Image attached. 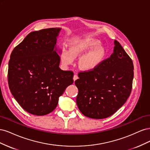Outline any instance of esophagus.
I'll list each match as a JSON object with an SVG mask.
<instances>
[{
    "instance_id": "esophagus-1",
    "label": "esophagus",
    "mask_w": 150,
    "mask_h": 150,
    "mask_svg": "<svg viewBox=\"0 0 150 150\" xmlns=\"http://www.w3.org/2000/svg\"><path fill=\"white\" fill-rule=\"evenodd\" d=\"M78 79V75H76V74L74 75V76H73V80H74V81H75L76 80H77Z\"/></svg>"
}]
</instances>
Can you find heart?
Masks as SVG:
<instances>
[{
    "mask_svg": "<svg viewBox=\"0 0 150 150\" xmlns=\"http://www.w3.org/2000/svg\"><path fill=\"white\" fill-rule=\"evenodd\" d=\"M99 45L100 42L92 38L76 41L71 45L70 51L66 50L62 52V61L66 65H70L73 63L74 59L84 56L80 61V67L84 71H93L101 64L104 56V49L98 47Z\"/></svg>",
    "mask_w": 150,
    "mask_h": 150,
    "instance_id": "b5f03b06",
    "label": "heart"
}]
</instances>
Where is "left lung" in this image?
<instances>
[{
    "label": "left lung",
    "mask_w": 150,
    "mask_h": 150,
    "mask_svg": "<svg viewBox=\"0 0 150 150\" xmlns=\"http://www.w3.org/2000/svg\"><path fill=\"white\" fill-rule=\"evenodd\" d=\"M110 57L96 69L79 72L75 81L78 88L76 103L79 111L90 118L110 116L129 96L133 79V61L117 40Z\"/></svg>",
    "instance_id": "obj_1"
}]
</instances>
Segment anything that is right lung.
Wrapping results in <instances>:
<instances>
[{
  "label": "right lung",
  "instance_id": "obj_1",
  "mask_svg": "<svg viewBox=\"0 0 150 150\" xmlns=\"http://www.w3.org/2000/svg\"><path fill=\"white\" fill-rule=\"evenodd\" d=\"M61 28L34 31L12 51L8 62L11 92L24 110L43 116L55 109L59 98L73 83L72 71L59 68L62 50L57 46Z\"/></svg>",
  "mask_w": 150,
  "mask_h": 150
}]
</instances>
